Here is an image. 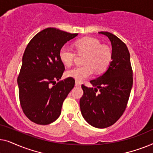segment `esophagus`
<instances>
[{
    "label": "esophagus",
    "mask_w": 153,
    "mask_h": 153,
    "mask_svg": "<svg viewBox=\"0 0 153 153\" xmlns=\"http://www.w3.org/2000/svg\"><path fill=\"white\" fill-rule=\"evenodd\" d=\"M81 85V82H79V81H75V85H76V86H80Z\"/></svg>",
    "instance_id": "obj_1"
}]
</instances>
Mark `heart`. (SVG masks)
I'll use <instances>...</instances> for the list:
<instances>
[{
    "label": "heart",
    "instance_id": "b5f03b06",
    "mask_svg": "<svg viewBox=\"0 0 153 153\" xmlns=\"http://www.w3.org/2000/svg\"><path fill=\"white\" fill-rule=\"evenodd\" d=\"M75 47L79 54H85L83 66H78L71 69L66 72L69 77L83 81L91 76L94 70L96 73L105 71L111 61L112 53L110 48L101 45L99 39L94 37H85L75 42ZM75 53L68 47L63 46L59 51V58L62 63L67 67L72 65Z\"/></svg>",
    "mask_w": 153,
    "mask_h": 153
}]
</instances>
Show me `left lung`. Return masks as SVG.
Listing matches in <instances>:
<instances>
[{"label": "left lung", "instance_id": "1", "mask_svg": "<svg viewBox=\"0 0 153 153\" xmlns=\"http://www.w3.org/2000/svg\"><path fill=\"white\" fill-rule=\"evenodd\" d=\"M99 33L111 41L112 61L102 76L90 81L95 88L81 85L83 95L79 104L81 114L88 123L97 128H106L114 125L126 108L133 84V72L126 45L112 33Z\"/></svg>", "mask_w": 153, "mask_h": 153}]
</instances>
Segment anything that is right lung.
Returning a JSON list of instances; mask_svg holds the SVG:
<instances>
[{"label":"right lung","mask_w":153,"mask_h":153,"mask_svg":"<svg viewBox=\"0 0 153 153\" xmlns=\"http://www.w3.org/2000/svg\"><path fill=\"white\" fill-rule=\"evenodd\" d=\"M77 35L78 33L48 28L35 35L25 49L17 79L19 95L24 114L36 124L54 122L60 116L64 100L74 86L72 77L56 83L65 70L59 58L60 49Z\"/></svg>","instance_id":"1"}]
</instances>
